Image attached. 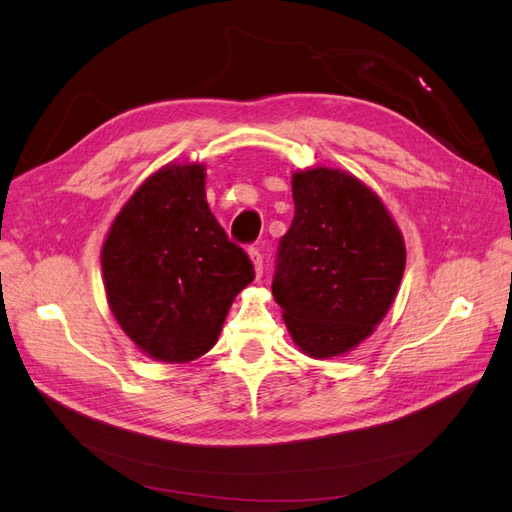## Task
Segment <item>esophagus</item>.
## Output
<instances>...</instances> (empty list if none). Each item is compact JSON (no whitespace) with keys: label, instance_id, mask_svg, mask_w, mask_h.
Masks as SVG:
<instances>
[{"label":"esophagus","instance_id":"1","mask_svg":"<svg viewBox=\"0 0 512 512\" xmlns=\"http://www.w3.org/2000/svg\"><path fill=\"white\" fill-rule=\"evenodd\" d=\"M250 258H252V262H254L256 277H260V275H262V254H260L258 247H252V250H250Z\"/></svg>","mask_w":512,"mask_h":512}]
</instances>
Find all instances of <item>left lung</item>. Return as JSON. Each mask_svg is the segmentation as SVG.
Returning a JSON list of instances; mask_svg holds the SVG:
<instances>
[{
	"instance_id": "8db88e82",
	"label": "left lung",
	"mask_w": 512,
	"mask_h": 512,
	"mask_svg": "<svg viewBox=\"0 0 512 512\" xmlns=\"http://www.w3.org/2000/svg\"><path fill=\"white\" fill-rule=\"evenodd\" d=\"M292 200L273 297L303 354L342 356L374 333L393 305L406 269L404 235L380 196L346 170H297Z\"/></svg>"
}]
</instances>
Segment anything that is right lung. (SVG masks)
Instances as JSON below:
<instances>
[{
  "instance_id": "obj_1",
  "label": "right lung",
  "mask_w": 512,
  "mask_h": 512,
  "mask_svg": "<svg viewBox=\"0 0 512 512\" xmlns=\"http://www.w3.org/2000/svg\"><path fill=\"white\" fill-rule=\"evenodd\" d=\"M205 166L170 162L121 207L102 245L106 301L143 354L190 363L218 342L252 260L207 205Z\"/></svg>"
}]
</instances>
